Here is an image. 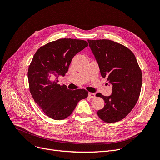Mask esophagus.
I'll return each instance as SVG.
<instances>
[{
  "instance_id": "1",
  "label": "esophagus",
  "mask_w": 160,
  "mask_h": 160,
  "mask_svg": "<svg viewBox=\"0 0 160 160\" xmlns=\"http://www.w3.org/2000/svg\"><path fill=\"white\" fill-rule=\"evenodd\" d=\"M89 97L90 98H94L95 97V94L93 93H89Z\"/></svg>"
}]
</instances>
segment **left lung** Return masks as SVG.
I'll return each instance as SVG.
<instances>
[{
  "label": "left lung",
  "mask_w": 160,
  "mask_h": 160,
  "mask_svg": "<svg viewBox=\"0 0 160 160\" xmlns=\"http://www.w3.org/2000/svg\"><path fill=\"white\" fill-rule=\"evenodd\" d=\"M90 49L98 62L101 75L112 85L109 96L101 93L104 108L98 111L100 119L108 123L123 119L139 99L142 74L133 53L128 48L107 39L88 40Z\"/></svg>",
  "instance_id": "obj_1"
}]
</instances>
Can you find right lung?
<instances>
[{
  "mask_svg": "<svg viewBox=\"0 0 160 160\" xmlns=\"http://www.w3.org/2000/svg\"><path fill=\"white\" fill-rule=\"evenodd\" d=\"M88 46L83 40L60 38L39 48L32 58L28 70L29 90L35 103L52 119L69 117L79 101L88 96L85 89L72 91L58 83L72 58Z\"/></svg>",
  "mask_w": 160,
  "mask_h": 160,
  "instance_id": "right-lung-1",
  "label": "right lung"
}]
</instances>
